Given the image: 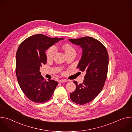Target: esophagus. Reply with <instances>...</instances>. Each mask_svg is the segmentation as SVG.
<instances>
[{"label": "esophagus", "instance_id": "esophagus-1", "mask_svg": "<svg viewBox=\"0 0 132 132\" xmlns=\"http://www.w3.org/2000/svg\"><path fill=\"white\" fill-rule=\"evenodd\" d=\"M67 80H66V79H61V80H60L59 82L63 83V82H67Z\"/></svg>", "mask_w": 132, "mask_h": 132}]
</instances>
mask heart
I'll return each mask as SVG.
<instances>
[{
  "mask_svg": "<svg viewBox=\"0 0 132 132\" xmlns=\"http://www.w3.org/2000/svg\"><path fill=\"white\" fill-rule=\"evenodd\" d=\"M66 55H68L71 53H76L74 48L69 44H65L63 46ZM57 52V47L55 45H52L50 46L46 52V57L47 59H52Z\"/></svg>",
  "mask_w": 132,
  "mask_h": 132,
  "instance_id": "b5f03b06",
  "label": "heart"
}]
</instances>
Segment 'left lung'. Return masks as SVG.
Returning <instances> with one entry per match:
<instances>
[{
    "instance_id": "left-lung-1",
    "label": "left lung",
    "mask_w": 132,
    "mask_h": 132,
    "mask_svg": "<svg viewBox=\"0 0 132 132\" xmlns=\"http://www.w3.org/2000/svg\"><path fill=\"white\" fill-rule=\"evenodd\" d=\"M69 41L82 49L77 68L86 72L85 80L80 84L73 81L76 88L70 94L72 101L82 105L93 100L102 90L108 73L109 55L105 46L92 37Z\"/></svg>"
}]
</instances>
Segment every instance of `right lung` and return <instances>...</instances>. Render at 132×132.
Instances as JSON below:
<instances>
[{"label":"right lung","instance_id":"obj_1","mask_svg":"<svg viewBox=\"0 0 132 132\" xmlns=\"http://www.w3.org/2000/svg\"><path fill=\"white\" fill-rule=\"evenodd\" d=\"M63 39L35 34L28 37L18 48L15 57L17 80L26 96L34 102L41 103L49 100L58 85L53 80H45L40 69L46 63L45 51Z\"/></svg>","mask_w":132,"mask_h":132}]
</instances>
